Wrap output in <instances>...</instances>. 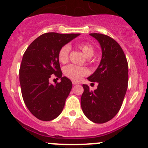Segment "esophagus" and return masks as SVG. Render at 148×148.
<instances>
[{"instance_id": "esophagus-1", "label": "esophagus", "mask_w": 148, "mask_h": 148, "mask_svg": "<svg viewBox=\"0 0 148 148\" xmlns=\"http://www.w3.org/2000/svg\"><path fill=\"white\" fill-rule=\"evenodd\" d=\"M72 84L74 85H76V84H79V82H75V81H72Z\"/></svg>"}]
</instances>
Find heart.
I'll return each mask as SVG.
<instances>
[{"label": "heart", "instance_id": "1", "mask_svg": "<svg viewBox=\"0 0 148 148\" xmlns=\"http://www.w3.org/2000/svg\"><path fill=\"white\" fill-rule=\"evenodd\" d=\"M77 46L80 50H82L84 54L87 58L93 56L94 52H95V48L92 44H89V43H79L77 44ZM70 50H71V47L68 44H66L61 48L59 53H58L59 62L62 63H66L68 61ZM64 72L67 77L72 80H75V81L81 79L82 77L86 75L89 73L86 68L75 64L67 65L64 69Z\"/></svg>", "mask_w": 148, "mask_h": 148}]
</instances>
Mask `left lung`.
Listing matches in <instances>:
<instances>
[{
  "label": "left lung",
  "instance_id": "1",
  "mask_svg": "<svg viewBox=\"0 0 148 148\" xmlns=\"http://www.w3.org/2000/svg\"><path fill=\"white\" fill-rule=\"evenodd\" d=\"M89 35L99 41L102 59L96 71L87 78L91 82H98L97 88L92 91L86 84L82 85L81 106L89 120L102 124L112 120L122 107L128 85V64L115 40L102 34Z\"/></svg>",
  "mask_w": 148,
  "mask_h": 148
}]
</instances>
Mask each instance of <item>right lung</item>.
Masks as SVG:
<instances>
[{"instance_id":"right-lung-1","label":"right lung","mask_w":148,"mask_h":148,"mask_svg":"<svg viewBox=\"0 0 148 148\" xmlns=\"http://www.w3.org/2000/svg\"><path fill=\"white\" fill-rule=\"evenodd\" d=\"M79 35L46 33L36 38L23 54L19 70L22 97L28 110L38 120L51 121L63 110L72 83L62 77L58 53L62 46ZM52 74L61 79L60 83H49Z\"/></svg>"}]
</instances>
